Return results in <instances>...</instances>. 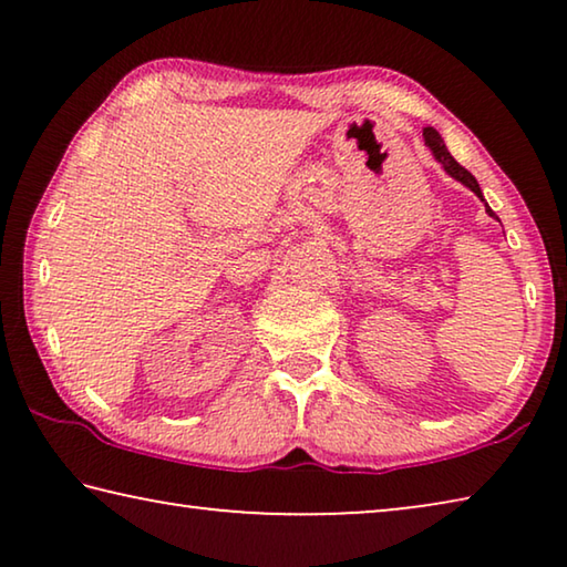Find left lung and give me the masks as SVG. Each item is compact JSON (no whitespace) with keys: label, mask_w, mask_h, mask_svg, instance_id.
Returning a JSON list of instances; mask_svg holds the SVG:
<instances>
[{"label":"left lung","mask_w":567,"mask_h":567,"mask_svg":"<svg viewBox=\"0 0 567 567\" xmlns=\"http://www.w3.org/2000/svg\"><path fill=\"white\" fill-rule=\"evenodd\" d=\"M422 137H425V145H427L430 150H433L435 159H437L440 165H443V167L450 172V175H453L455 179L463 182L465 187L473 189L477 197H483V192H480L477 179H475L473 175H470V172H467L463 165H460V162H455V157H453V155H450L447 147H445V142H443V137H440V134H437V130H433V127H425V130H422ZM487 213H491V217H495V213H493L491 207H487Z\"/></svg>","instance_id":"1"}]
</instances>
